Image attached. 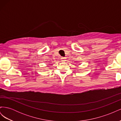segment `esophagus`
<instances>
[{
  "label": "esophagus",
  "mask_w": 121,
  "mask_h": 121,
  "mask_svg": "<svg viewBox=\"0 0 121 121\" xmlns=\"http://www.w3.org/2000/svg\"><path fill=\"white\" fill-rule=\"evenodd\" d=\"M60 60H61V61H65V60H66V58H65V57H61Z\"/></svg>",
  "instance_id": "34e87169"
}]
</instances>
